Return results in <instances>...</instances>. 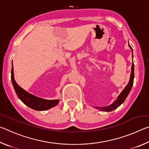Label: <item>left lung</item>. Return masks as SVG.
Masks as SVG:
<instances>
[{
	"label": "left lung",
	"instance_id": "1",
	"mask_svg": "<svg viewBox=\"0 0 149 149\" xmlns=\"http://www.w3.org/2000/svg\"><path fill=\"white\" fill-rule=\"evenodd\" d=\"M129 47L132 50V48L131 47L130 45H129ZM132 56H133V50H132ZM133 79H134V64L133 62L132 63V72H131L130 75V81L128 83V84L126 85L125 89L122 91V92L120 93V95L118 96V99L116 100H115L113 104H111L109 107H97V108H99L100 110L104 111V112H111V111L115 110L116 108H117L118 107L122 104L124 102L126 98H127V95H129L131 89H132V85L133 84Z\"/></svg>",
	"mask_w": 149,
	"mask_h": 149
}]
</instances>
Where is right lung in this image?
<instances>
[{
	"label": "right lung",
	"mask_w": 149,
	"mask_h": 149,
	"mask_svg": "<svg viewBox=\"0 0 149 149\" xmlns=\"http://www.w3.org/2000/svg\"><path fill=\"white\" fill-rule=\"evenodd\" d=\"M13 65V64H12ZM11 80L13 84L14 88L15 89L17 97L19 99L23 102L25 104L27 107L32 108V109L39 111L46 110L49 109L50 108H52L56 106L58 103L59 102V100H45L43 99H41L33 95L30 93H27L24 89L20 87L17 84L16 81L14 77V68L13 66L12 67L11 71Z\"/></svg>",
	"instance_id": "right-lung-1"
}]
</instances>
